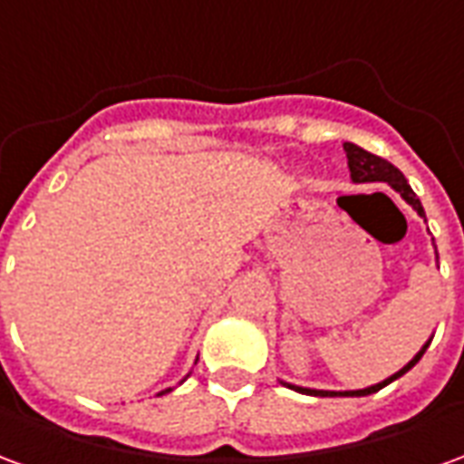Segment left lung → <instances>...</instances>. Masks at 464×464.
<instances>
[{"instance_id": "1", "label": "left lung", "mask_w": 464, "mask_h": 464, "mask_svg": "<svg viewBox=\"0 0 464 464\" xmlns=\"http://www.w3.org/2000/svg\"><path fill=\"white\" fill-rule=\"evenodd\" d=\"M343 149H345V156H348V169H350V179L355 183H372V181H382V183H390L395 191L405 198V201L415 208V211L425 218V211H422V203H420V198L415 196V191L410 188L408 179L402 176V171L400 169H395L392 163L385 161V159H380V156H375V153L365 151V149H360V146H355V143L345 141L343 143ZM430 341L422 345V350H420L415 358L410 360L408 365L402 370H398L395 375H390V378H385L382 382H378V385H370V388H362V390H313V388H301V385H291V382H283V385H288V388L298 390V392H305V395H321V398H362V395H370V392H378L380 388H385L388 382H392V380H398L400 375H405L415 362H418L420 358H422V353L428 350Z\"/></svg>"}]
</instances>
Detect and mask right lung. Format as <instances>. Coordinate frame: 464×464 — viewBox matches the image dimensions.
Masks as SVG:
<instances>
[{
  "mask_svg": "<svg viewBox=\"0 0 464 464\" xmlns=\"http://www.w3.org/2000/svg\"><path fill=\"white\" fill-rule=\"evenodd\" d=\"M169 390H171V388H169ZM169 390H161V392H159V395H163V392H169Z\"/></svg>",
  "mask_w": 464,
  "mask_h": 464,
  "instance_id": "1",
  "label": "right lung"
}]
</instances>
